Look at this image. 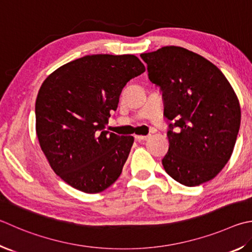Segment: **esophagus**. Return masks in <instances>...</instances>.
Returning <instances> with one entry per match:
<instances>
[{
	"label": "esophagus",
	"mask_w": 252,
	"mask_h": 252,
	"mask_svg": "<svg viewBox=\"0 0 252 252\" xmlns=\"http://www.w3.org/2000/svg\"><path fill=\"white\" fill-rule=\"evenodd\" d=\"M134 139L138 141H146L149 139L148 135H134Z\"/></svg>",
	"instance_id": "obj_1"
}]
</instances>
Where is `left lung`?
<instances>
[{"label": "left lung", "instance_id": "left-lung-1", "mask_svg": "<svg viewBox=\"0 0 252 252\" xmlns=\"http://www.w3.org/2000/svg\"><path fill=\"white\" fill-rule=\"evenodd\" d=\"M159 87L168 125L164 170L185 186L208 182L229 161L240 127V106L229 81L200 55L177 46L141 54Z\"/></svg>", "mask_w": 252, "mask_h": 252}]
</instances>
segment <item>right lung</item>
I'll use <instances>...</instances> for the list:
<instances>
[{"label": "right lung", "mask_w": 252, "mask_h": 252, "mask_svg": "<svg viewBox=\"0 0 252 252\" xmlns=\"http://www.w3.org/2000/svg\"><path fill=\"white\" fill-rule=\"evenodd\" d=\"M145 71L134 55H88L50 74L35 104L36 133L54 172L95 194L118 180L133 136L106 131L127 81Z\"/></svg>", "instance_id": "add662e5"}]
</instances>
